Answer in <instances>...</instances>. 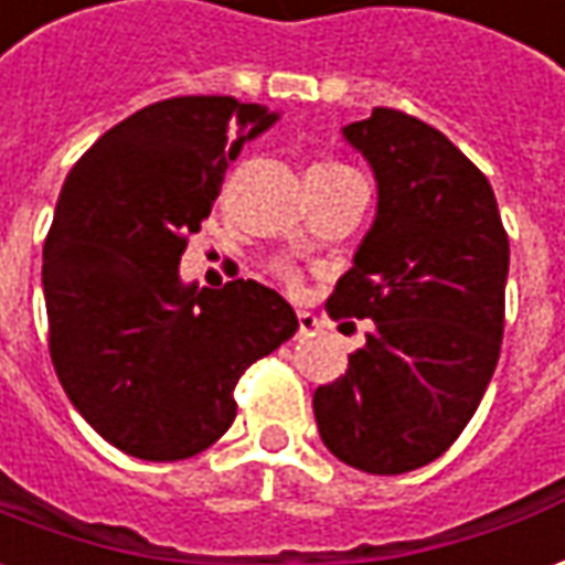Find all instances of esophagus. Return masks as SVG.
<instances>
[{"mask_svg": "<svg viewBox=\"0 0 565 565\" xmlns=\"http://www.w3.org/2000/svg\"><path fill=\"white\" fill-rule=\"evenodd\" d=\"M320 329V322L313 313H307V310H298V334H310Z\"/></svg>", "mask_w": 565, "mask_h": 565, "instance_id": "obj_1", "label": "esophagus"}]
</instances>
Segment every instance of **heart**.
Returning <instances> with one entry per match:
<instances>
[{"label": "heart", "instance_id": "obj_1", "mask_svg": "<svg viewBox=\"0 0 565 565\" xmlns=\"http://www.w3.org/2000/svg\"><path fill=\"white\" fill-rule=\"evenodd\" d=\"M322 166H326V169H344V166H338V162H322ZM282 279H286L289 286H298V274H295V270H289V267L282 270Z\"/></svg>", "mask_w": 565, "mask_h": 565}]
</instances>
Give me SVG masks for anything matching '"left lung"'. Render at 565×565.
I'll use <instances>...</instances> for the list:
<instances>
[{
  "label": "left lung",
  "mask_w": 565,
  "mask_h": 565,
  "mask_svg": "<svg viewBox=\"0 0 565 565\" xmlns=\"http://www.w3.org/2000/svg\"><path fill=\"white\" fill-rule=\"evenodd\" d=\"M344 138L375 171L379 215L326 310L372 329L348 375L317 387L313 415L334 458L391 477L439 458L480 406L511 245L486 174L443 131L375 107Z\"/></svg>",
  "instance_id": "obj_1"
}]
</instances>
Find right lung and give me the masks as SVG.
<instances>
[{
    "instance_id": "add662e5",
    "label": "right lung",
    "mask_w": 565,
    "mask_h": 565,
    "mask_svg": "<svg viewBox=\"0 0 565 565\" xmlns=\"http://www.w3.org/2000/svg\"><path fill=\"white\" fill-rule=\"evenodd\" d=\"M274 119L227 95L157 100L100 135L61 186L42 252L49 353L76 412L131 458L181 461L217 443L245 369L298 332L255 279L186 289L178 276L227 166Z\"/></svg>"
}]
</instances>
